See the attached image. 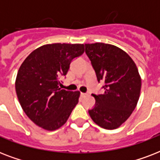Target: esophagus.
Instances as JSON below:
<instances>
[{"label": "esophagus", "mask_w": 160, "mask_h": 160, "mask_svg": "<svg viewBox=\"0 0 160 160\" xmlns=\"http://www.w3.org/2000/svg\"><path fill=\"white\" fill-rule=\"evenodd\" d=\"M86 95H87V94H86V93H80V96H81V97H85V96H86Z\"/></svg>", "instance_id": "esophagus-1"}]
</instances>
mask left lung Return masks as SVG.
<instances>
[{"instance_id":"8db88e82","label":"left lung","mask_w":160,"mask_h":160,"mask_svg":"<svg viewBox=\"0 0 160 160\" xmlns=\"http://www.w3.org/2000/svg\"><path fill=\"white\" fill-rule=\"evenodd\" d=\"M85 53L95 70L98 82H103L104 94L93 95L91 119L99 126L114 129L126 120L136 107L141 79L130 56L109 44H85Z\"/></svg>"}]
</instances>
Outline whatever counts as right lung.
I'll list each match as a JSON object with an SVG mask.
<instances>
[{
    "label": "right lung",
    "mask_w": 160,
    "mask_h": 160,
    "mask_svg": "<svg viewBox=\"0 0 160 160\" xmlns=\"http://www.w3.org/2000/svg\"><path fill=\"white\" fill-rule=\"evenodd\" d=\"M83 44H50L32 51L19 69L16 91L26 114L38 126L55 130L62 126L79 102V91L59 87Z\"/></svg>",
    "instance_id": "add662e5"
}]
</instances>
